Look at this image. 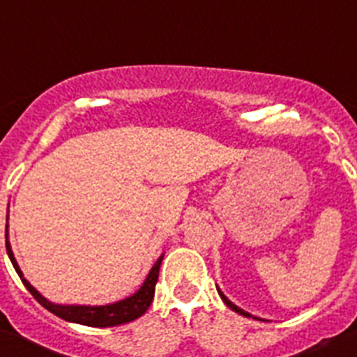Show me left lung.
I'll return each instance as SVG.
<instances>
[{
  "instance_id": "8db88e82",
  "label": "left lung",
  "mask_w": 357,
  "mask_h": 357,
  "mask_svg": "<svg viewBox=\"0 0 357 357\" xmlns=\"http://www.w3.org/2000/svg\"><path fill=\"white\" fill-rule=\"evenodd\" d=\"M216 289H218V293H220V296H222V301H223V302H225V304H227V305H229V307H230V309H232V311H236V313L243 314V317H252V314H250V313H247V311H245V309L238 307V305H236V304H234V302H230V301H229V298H227V296H225V295H223V291H222V289L218 288V286H216ZM254 318H255V320H261V318H257V317H254Z\"/></svg>"
}]
</instances>
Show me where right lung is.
<instances>
[{
  "label": "right lung",
  "instance_id": "add662e5",
  "mask_svg": "<svg viewBox=\"0 0 357 357\" xmlns=\"http://www.w3.org/2000/svg\"><path fill=\"white\" fill-rule=\"evenodd\" d=\"M5 245H6V254L10 257L12 266L15 268L17 275L21 277L23 284L26 286L28 291L33 295L37 302L40 305L48 309L50 313L56 314L59 318L66 321H73V324H82V326L89 327H114L121 326V324H127V321L135 320L139 318L141 314L146 313V309L150 307L151 301H153V293H155V284L157 279H159V268L162 263V257L160 255L159 259L155 261V264L151 266V270L148 272L146 279L141 284V288L135 293H132L130 296L123 298V301L112 302V304L105 305H80V304H55V302L48 301L46 296L40 295L33 286L24 279L21 268H19L17 261L14 257V252H12L10 241H8V216H6V227H5Z\"/></svg>",
  "mask_w": 357,
  "mask_h": 357
}]
</instances>
